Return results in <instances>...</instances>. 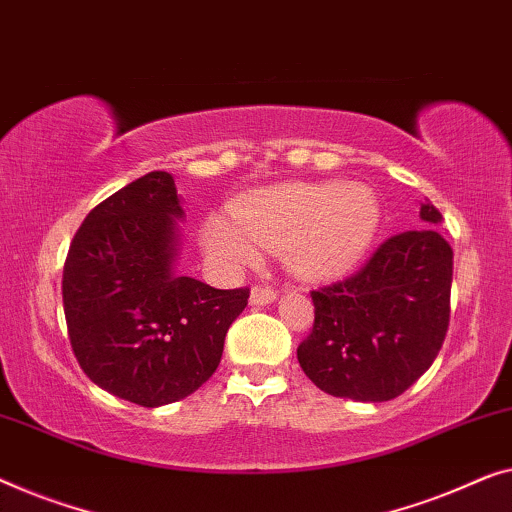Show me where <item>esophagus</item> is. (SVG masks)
I'll use <instances>...</instances> for the list:
<instances>
[{
	"instance_id": "34e87169",
	"label": "esophagus",
	"mask_w": 512,
	"mask_h": 512,
	"mask_svg": "<svg viewBox=\"0 0 512 512\" xmlns=\"http://www.w3.org/2000/svg\"><path fill=\"white\" fill-rule=\"evenodd\" d=\"M276 287L273 285H266V283H257L253 285V290H250V304L253 306H266L271 304L273 299H276Z\"/></svg>"
}]
</instances>
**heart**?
<instances>
[{"mask_svg": "<svg viewBox=\"0 0 512 512\" xmlns=\"http://www.w3.org/2000/svg\"><path fill=\"white\" fill-rule=\"evenodd\" d=\"M380 204L362 185H287L236 201L234 222L211 218L204 246L229 266H250L259 248H283L304 276L320 278L348 269L371 246Z\"/></svg>", "mask_w": 512, "mask_h": 512, "instance_id": "1", "label": "heart"}]
</instances>
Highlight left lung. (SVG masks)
I'll return each instance as SVG.
<instances>
[{"label": "left lung", "mask_w": 512, "mask_h": 512, "mask_svg": "<svg viewBox=\"0 0 512 512\" xmlns=\"http://www.w3.org/2000/svg\"><path fill=\"white\" fill-rule=\"evenodd\" d=\"M420 218L443 222L429 199ZM450 287L452 248L436 227L390 236L362 269L311 292L315 320L297 348L301 369L331 397H399L441 350Z\"/></svg>", "instance_id": "1"}]
</instances>
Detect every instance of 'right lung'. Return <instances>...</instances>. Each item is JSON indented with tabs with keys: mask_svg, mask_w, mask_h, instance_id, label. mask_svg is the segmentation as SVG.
<instances>
[{
	"mask_svg": "<svg viewBox=\"0 0 512 512\" xmlns=\"http://www.w3.org/2000/svg\"><path fill=\"white\" fill-rule=\"evenodd\" d=\"M183 208L174 176L150 171L97 204L62 273L71 350L92 383L155 408L185 399L218 369L250 290H215L171 269Z\"/></svg>",
	"mask_w": 512,
	"mask_h": 512,
	"instance_id": "add662e5",
	"label": "right lung"
}]
</instances>
